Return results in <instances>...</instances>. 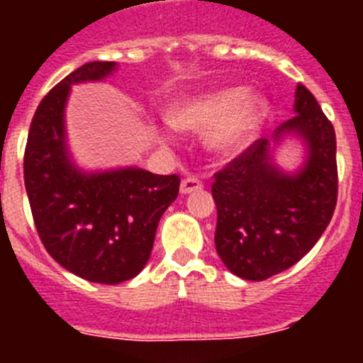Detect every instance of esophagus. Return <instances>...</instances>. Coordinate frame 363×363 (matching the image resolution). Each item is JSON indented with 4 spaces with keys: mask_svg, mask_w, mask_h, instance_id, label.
<instances>
[{
    "mask_svg": "<svg viewBox=\"0 0 363 363\" xmlns=\"http://www.w3.org/2000/svg\"><path fill=\"white\" fill-rule=\"evenodd\" d=\"M201 187H203V184H201L196 176H187V178L182 179L179 192H182V194H191V192H194V191H200Z\"/></svg>",
    "mask_w": 363,
    "mask_h": 363,
    "instance_id": "esophagus-1",
    "label": "esophagus"
}]
</instances>
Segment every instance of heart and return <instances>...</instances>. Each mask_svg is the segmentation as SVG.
<instances>
[{"mask_svg": "<svg viewBox=\"0 0 363 363\" xmlns=\"http://www.w3.org/2000/svg\"><path fill=\"white\" fill-rule=\"evenodd\" d=\"M267 104L258 94H247L243 86H223L176 98L167 108V121L185 133L209 134V145L220 154H230L245 147Z\"/></svg>", "mask_w": 363, "mask_h": 363, "instance_id": "heart-1", "label": "heart"}]
</instances>
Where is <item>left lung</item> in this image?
I'll use <instances>...</instances> for the list:
<instances>
[{"mask_svg":"<svg viewBox=\"0 0 363 363\" xmlns=\"http://www.w3.org/2000/svg\"><path fill=\"white\" fill-rule=\"evenodd\" d=\"M294 112L296 116L281 123L272 138L296 133L306 140L309 158L298 174L287 176L272 165L267 138L252 142L214 174L216 251L243 280H267L293 267L318 242L335 213V127L301 83Z\"/></svg>","mask_w":363,"mask_h":363,"instance_id":"8db88e82","label":"left lung"}]
</instances>
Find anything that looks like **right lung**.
<instances>
[{
  "label": "right lung",
  "instance_id": "add662e5",
  "mask_svg": "<svg viewBox=\"0 0 363 363\" xmlns=\"http://www.w3.org/2000/svg\"><path fill=\"white\" fill-rule=\"evenodd\" d=\"M112 70V62H91L57 83L34 112L23 156L28 203L47 252L76 277L105 285L145 267L160 218L179 192L178 174H83L70 163L63 127L70 85L104 79Z\"/></svg>",
  "mask_w": 363,
  "mask_h": 363
}]
</instances>
